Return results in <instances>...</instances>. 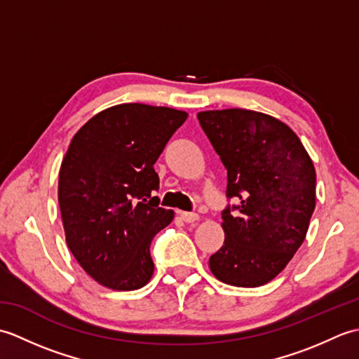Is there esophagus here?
<instances>
[{
	"label": "esophagus",
	"mask_w": 359,
	"mask_h": 359,
	"mask_svg": "<svg viewBox=\"0 0 359 359\" xmlns=\"http://www.w3.org/2000/svg\"><path fill=\"white\" fill-rule=\"evenodd\" d=\"M179 215L182 217V220H184V222H187V224H193V222H196V220H199V215H197V212L180 211Z\"/></svg>",
	"instance_id": "1"
}]
</instances>
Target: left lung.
I'll return each mask as SVG.
<instances>
[{
  "mask_svg": "<svg viewBox=\"0 0 359 359\" xmlns=\"http://www.w3.org/2000/svg\"><path fill=\"white\" fill-rule=\"evenodd\" d=\"M199 123L226 170L224 245L210 257L234 287L274 279L302 245L316 205V172L299 137L280 120L248 109L203 111Z\"/></svg>",
  "mask_w": 359,
  "mask_h": 359,
  "instance_id": "8db88e82",
  "label": "left lung"
}]
</instances>
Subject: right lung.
Here are the masks:
<instances>
[{"label":"right lung","mask_w":359,"mask_h":359,"mask_svg":"<svg viewBox=\"0 0 359 359\" xmlns=\"http://www.w3.org/2000/svg\"><path fill=\"white\" fill-rule=\"evenodd\" d=\"M188 114L123 103L83 125L60 168L58 203L66 243L98 284L129 292L147 285L151 241L171 224L158 207L154 163Z\"/></svg>","instance_id":"right-lung-1"}]
</instances>
